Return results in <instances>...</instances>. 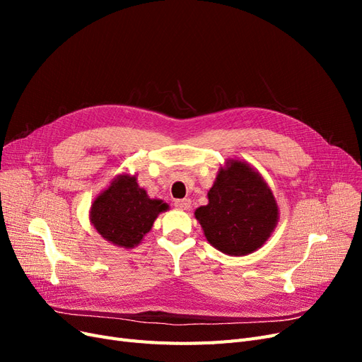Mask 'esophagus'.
<instances>
[{"instance_id": "obj_1", "label": "esophagus", "mask_w": 362, "mask_h": 362, "mask_svg": "<svg viewBox=\"0 0 362 362\" xmlns=\"http://www.w3.org/2000/svg\"><path fill=\"white\" fill-rule=\"evenodd\" d=\"M175 206L178 208V210H189L192 206V201L190 199H178L175 201Z\"/></svg>"}]
</instances>
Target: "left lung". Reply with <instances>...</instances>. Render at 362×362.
<instances>
[{
    "mask_svg": "<svg viewBox=\"0 0 362 362\" xmlns=\"http://www.w3.org/2000/svg\"><path fill=\"white\" fill-rule=\"evenodd\" d=\"M208 204L194 210L206 242L231 257L264 246L279 221V206L261 173L245 160L226 158Z\"/></svg>",
    "mask_w": 362,
    "mask_h": 362,
    "instance_id": "1",
    "label": "left lung"
}]
</instances>
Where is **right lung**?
<instances>
[{
	"label": "right lung",
	"instance_id": "add662e5",
	"mask_svg": "<svg viewBox=\"0 0 362 362\" xmlns=\"http://www.w3.org/2000/svg\"><path fill=\"white\" fill-rule=\"evenodd\" d=\"M169 205L149 198L137 184V175L119 173L92 202L89 218L96 233L117 247L133 249L151 231Z\"/></svg>",
	"mask_w": 362,
	"mask_h": 362
}]
</instances>
